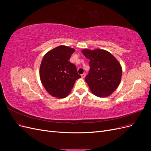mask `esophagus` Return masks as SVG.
Instances as JSON below:
<instances>
[{"mask_svg": "<svg viewBox=\"0 0 151 151\" xmlns=\"http://www.w3.org/2000/svg\"><path fill=\"white\" fill-rule=\"evenodd\" d=\"M85 76H86V74H84H84H81V77H82V78H83V79L84 78Z\"/></svg>", "mask_w": 151, "mask_h": 151, "instance_id": "obj_1", "label": "esophagus"}]
</instances>
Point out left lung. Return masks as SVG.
I'll use <instances>...</instances> for the list:
<instances>
[{
	"label": "left lung",
	"mask_w": 151,
	"mask_h": 151,
	"mask_svg": "<svg viewBox=\"0 0 151 151\" xmlns=\"http://www.w3.org/2000/svg\"><path fill=\"white\" fill-rule=\"evenodd\" d=\"M81 52L90 60V70L85 81L91 91L98 97L109 96L121 82L120 63L111 53L103 49H84Z\"/></svg>",
	"instance_id": "left-lung-1"
}]
</instances>
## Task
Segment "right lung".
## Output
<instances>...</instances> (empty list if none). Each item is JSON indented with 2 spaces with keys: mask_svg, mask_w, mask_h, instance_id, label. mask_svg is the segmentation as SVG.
<instances>
[{
  "mask_svg": "<svg viewBox=\"0 0 151 151\" xmlns=\"http://www.w3.org/2000/svg\"><path fill=\"white\" fill-rule=\"evenodd\" d=\"M74 48L60 45L45 55L40 67L41 82L52 96L63 98L70 93L77 79L81 78L69 59Z\"/></svg>",
  "mask_w": 151,
  "mask_h": 151,
  "instance_id": "obj_1",
  "label": "right lung"
}]
</instances>
